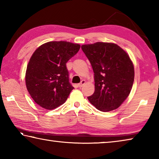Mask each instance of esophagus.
<instances>
[{
  "instance_id": "34e87169",
  "label": "esophagus",
  "mask_w": 159,
  "mask_h": 159,
  "mask_svg": "<svg viewBox=\"0 0 159 159\" xmlns=\"http://www.w3.org/2000/svg\"><path fill=\"white\" fill-rule=\"evenodd\" d=\"M85 83V80H82L81 81H80V83L78 84V86H79V88H81V87H83V85H84Z\"/></svg>"
}]
</instances>
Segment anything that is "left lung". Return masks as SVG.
Listing matches in <instances>:
<instances>
[{
	"instance_id": "obj_1",
	"label": "left lung",
	"mask_w": 159,
	"mask_h": 159,
	"mask_svg": "<svg viewBox=\"0 0 159 159\" xmlns=\"http://www.w3.org/2000/svg\"><path fill=\"white\" fill-rule=\"evenodd\" d=\"M81 48L94 71L95 92L88 97V100L99 111L117 109L128 97L134 82V66L130 57L111 43L83 45Z\"/></svg>"
}]
</instances>
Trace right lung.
Here are the masks:
<instances>
[{
    "label": "right lung",
    "instance_id": "1",
    "mask_svg": "<svg viewBox=\"0 0 159 159\" xmlns=\"http://www.w3.org/2000/svg\"><path fill=\"white\" fill-rule=\"evenodd\" d=\"M80 45L66 41H51L35 50L26 71V88L34 102L48 110L61 105L74 87L69 83L66 64Z\"/></svg>",
    "mask_w": 159,
    "mask_h": 159
}]
</instances>
